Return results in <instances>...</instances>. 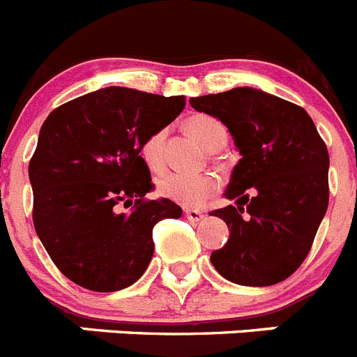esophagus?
<instances>
[{"instance_id":"1","label":"esophagus","mask_w":357,"mask_h":357,"mask_svg":"<svg viewBox=\"0 0 357 357\" xmlns=\"http://www.w3.org/2000/svg\"><path fill=\"white\" fill-rule=\"evenodd\" d=\"M185 217L190 220V222H201L202 218H204V213L199 210H194V208H186L185 210Z\"/></svg>"}]
</instances>
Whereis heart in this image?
<instances>
[{"label": "heart", "instance_id": "1", "mask_svg": "<svg viewBox=\"0 0 357 357\" xmlns=\"http://www.w3.org/2000/svg\"><path fill=\"white\" fill-rule=\"evenodd\" d=\"M186 131L206 151H220L227 144V130L218 119L211 115L195 114L186 119ZM165 131H155L142 144L140 155L149 169L158 171L163 162ZM160 195L183 206H199L217 192V179L210 174H186V172H163L156 181Z\"/></svg>", "mask_w": 357, "mask_h": 357}]
</instances>
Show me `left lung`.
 Here are the masks:
<instances>
[{"instance_id": "8db88e82", "label": "left lung", "mask_w": 357, "mask_h": 357, "mask_svg": "<svg viewBox=\"0 0 357 357\" xmlns=\"http://www.w3.org/2000/svg\"><path fill=\"white\" fill-rule=\"evenodd\" d=\"M192 108L229 130L240 162L215 210L229 240L210 256L243 287L284 281L306 259L329 204V155L304 108L250 86L190 98Z\"/></svg>"}]
</instances>
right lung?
Listing matches in <instances>:
<instances>
[{
  "label": "right lung",
  "instance_id": "1",
  "mask_svg": "<svg viewBox=\"0 0 357 357\" xmlns=\"http://www.w3.org/2000/svg\"><path fill=\"white\" fill-rule=\"evenodd\" d=\"M183 107L185 96L107 86L47 115L28 167L33 224L73 282L92 291L131 287L153 258L155 224L181 217L171 199H144L155 185L140 149ZM133 200L130 214L116 211L117 204Z\"/></svg>",
  "mask_w": 357,
  "mask_h": 357
}]
</instances>
